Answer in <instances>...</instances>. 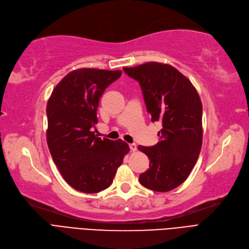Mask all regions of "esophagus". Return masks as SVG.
<instances>
[{"mask_svg": "<svg viewBox=\"0 0 249 249\" xmlns=\"http://www.w3.org/2000/svg\"><path fill=\"white\" fill-rule=\"evenodd\" d=\"M129 147H130V149L132 151H136L137 150V145L135 143H130V144H129Z\"/></svg>", "mask_w": 249, "mask_h": 249, "instance_id": "34e87169", "label": "esophagus"}]
</instances>
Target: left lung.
I'll return each instance as SVG.
<instances>
[{
    "mask_svg": "<svg viewBox=\"0 0 249 249\" xmlns=\"http://www.w3.org/2000/svg\"><path fill=\"white\" fill-rule=\"evenodd\" d=\"M139 82L151 121L161 122L159 142L138 145L149 159L139 176L142 186L158 192L175 189L189 176L202 144V104L190 80L171 65L148 62L123 68Z\"/></svg>",
    "mask_w": 249,
    "mask_h": 249,
    "instance_id": "obj_1",
    "label": "left lung"
}]
</instances>
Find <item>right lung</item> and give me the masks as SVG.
Returning a JSON list of instances; mask_svg holds the SVG:
<instances>
[{"label": "right lung", "instance_id": "right-lung-1", "mask_svg": "<svg viewBox=\"0 0 249 249\" xmlns=\"http://www.w3.org/2000/svg\"><path fill=\"white\" fill-rule=\"evenodd\" d=\"M122 71L82 68L71 71L53 89L47 105V142L53 163L68 184L84 193L109 187L129 146L123 140L102 139L99 102Z\"/></svg>", "mask_w": 249, "mask_h": 249}]
</instances>
